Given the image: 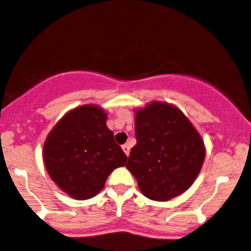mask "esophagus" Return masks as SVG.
Returning a JSON list of instances; mask_svg holds the SVG:
<instances>
[{
	"label": "esophagus",
	"mask_w": 251,
	"mask_h": 251,
	"mask_svg": "<svg viewBox=\"0 0 251 251\" xmlns=\"http://www.w3.org/2000/svg\"><path fill=\"white\" fill-rule=\"evenodd\" d=\"M123 150H124V152H125L126 153V156H128V154H130V146H128V145H123Z\"/></svg>",
	"instance_id": "obj_1"
}]
</instances>
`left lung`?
<instances>
[{
  "instance_id": "8db88e82",
  "label": "left lung",
  "mask_w": 251,
  "mask_h": 251,
  "mask_svg": "<svg viewBox=\"0 0 251 251\" xmlns=\"http://www.w3.org/2000/svg\"><path fill=\"white\" fill-rule=\"evenodd\" d=\"M135 136L126 167L145 197L166 202L193 184L204 162L205 146L176 105L151 101L135 110Z\"/></svg>"
}]
</instances>
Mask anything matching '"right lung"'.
<instances>
[{
	"label": "right lung",
	"instance_id": "right-lung-1",
	"mask_svg": "<svg viewBox=\"0 0 251 251\" xmlns=\"http://www.w3.org/2000/svg\"><path fill=\"white\" fill-rule=\"evenodd\" d=\"M106 119L102 107L81 105L68 111L44 141L43 162L49 177L74 200L97 196L110 173L127 161Z\"/></svg>",
	"mask_w": 251,
	"mask_h": 251
}]
</instances>
